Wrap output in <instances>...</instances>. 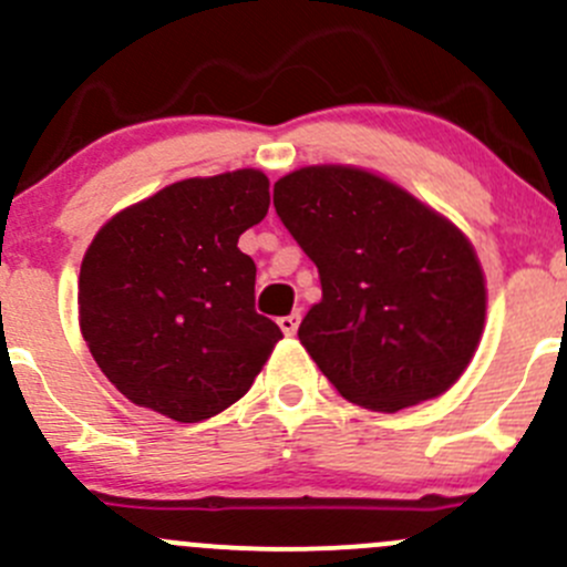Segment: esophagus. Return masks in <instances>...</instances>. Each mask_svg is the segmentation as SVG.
Returning <instances> with one entry per match:
<instances>
[{
  "mask_svg": "<svg viewBox=\"0 0 567 567\" xmlns=\"http://www.w3.org/2000/svg\"><path fill=\"white\" fill-rule=\"evenodd\" d=\"M299 320H301V312H290V316H282V318H279V329H282L285 334H296V329H299Z\"/></svg>",
  "mask_w": 567,
  "mask_h": 567,
  "instance_id": "34e87169",
  "label": "esophagus"
}]
</instances>
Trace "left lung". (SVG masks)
I'll return each instance as SVG.
<instances>
[{"mask_svg": "<svg viewBox=\"0 0 567 567\" xmlns=\"http://www.w3.org/2000/svg\"><path fill=\"white\" fill-rule=\"evenodd\" d=\"M274 208L318 266L299 340L320 373L370 411L409 409L461 379L485 326V277L447 216L346 164L274 183Z\"/></svg>", "mask_w": 567, "mask_h": 567, "instance_id": "8db88e82", "label": "left lung"}]
</instances>
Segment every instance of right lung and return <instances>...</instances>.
Returning a JSON list of instances; mask_svg holds the SVG:
<instances>
[{"instance_id":"right-lung-1","label":"right lung","mask_w":567,"mask_h":567,"mask_svg":"<svg viewBox=\"0 0 567 567\" xmlns=\"http://www.w3.org/2000/svg\"><path fill=\"white\" fill-rule=\"evenodd\" d=\"M268 177H186L95 233L79 271V326L131 403L203 422L249 392L282 331L255 312L238 238L268 214Z\"/></svg>"}]
</instances>
